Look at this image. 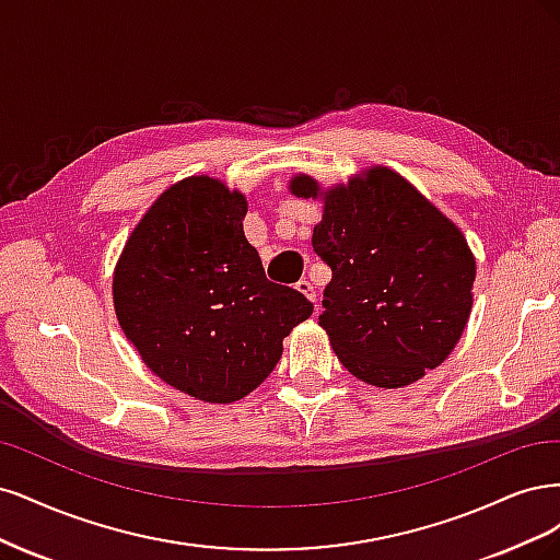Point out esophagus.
Instances as JSON below:
<instances>
[{
    "mask_svg": "<svg viewBox=\"0 0 560 560\" xmlns=\"http://www.w3.org/2000/svg\"><path fill=\"white\" fill-rule=\"evenodd\" d=\"M295 288H298V291L306 298V300H316V291H314V285L310 283V281H306V279H300L298 283H295Z\"/></svg>",
    "mask_w": 560,
    "mask_h": 560,
    "instance_id": "obj_1",
    "label": "esophagus"
}]
</instances>
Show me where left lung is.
<instances>
[{
  "label": "left lung",
  "mask_w": 560,
  "mask_h": 560,
  "mask_svg": "<svg viewBox=\"0 0 560 560\" xmlns=\"http://www.w3.org/2000/svg\"><path fill=\"white\" fill-rule=\"evenodd\" d=\"M288 190L323 205L312 244L332 279L318 326L339 363L376 388L442 365L472 312L477 260L460 228L384 165L330 188L295 174Z\"/></svg>",
  "instance_id": "8db88e82"
}]
</instances>
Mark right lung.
Masks as SVG:
<instances>
[{"label":"right lung","instance_id":"add662e5","mask_svg":"<svg viewBox=\"0 0 560 560\" xmlns=\"http://www.w3.org/2000/svg\"><path fill=\"white\" fill-rule=\"evenodd\" d=\"M246 211L244 192L221 178H182L141 215L114 267L116 318L143 365L211 405L258 388L283 337L314 312L295 288L267 281Z\"/></svg>","mask_w":560,"mask_h":560}]
</instances>
